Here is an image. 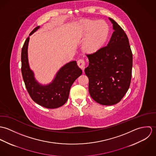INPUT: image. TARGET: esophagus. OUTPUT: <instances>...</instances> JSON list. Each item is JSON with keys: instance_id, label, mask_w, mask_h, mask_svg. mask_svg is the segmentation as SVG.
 Segmentation results:
<instances>
[{"instance_id": "esophagus-1", "label": "esophagus", "mask_w": 156, "mask_h": 156, "mask_svg": "<svg viewBox=\"0 0 156 156\" xmlns=\"http://www.w3.org/2000/svg\"><path fill=\"white\" fill-rule=\"evenodd\" d=\"M77 65L81 69H82L83 70L85 69V62L82 59H79L77 61Z\"/></svg>"}]
</instances>
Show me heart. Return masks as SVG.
Here are the masks:
<instances>
[{
    "label": "heart",
    "instance_id": "1",
    "mask_svg": "<svg viewBox=\"0 0 156 156\" xmlns=\"http://www.w3.org/2000/svg\"><path fill=\"white\" fill-rule=\"evenodd\" d=\"M80 37H86L83 47L88 52L100 49L106 41L109 34V27L103 20H85L79 27Z\"/></svg>",
    "mask_w": 156,
    "mask_h": 156
}]
</instances>
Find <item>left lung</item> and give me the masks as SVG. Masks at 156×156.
<instances>
[{
	"mask_svg": "<svg viewBox=\"0 0 156 156\" xmlns=\"http://www.w3.org/2000/svg\"><path fill=\"white\" fill-rule=\"evenodd\" d=\"M114 32L107 45L87 55L89 66L85 69L89 79V92L98 103L113 105L121 101L130 87L133 55L128 37L111 18Z\"/></svg>",
	"mask_w": 156,
	"mask_h": 156,
	"instance_id": "obj_1",
	"label": "left lung"
}]
</instances>
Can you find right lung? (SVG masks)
Wrapping results in <instances>:
<instances>
[{
	"instance_id": "obj_1",
	"label": "right lung",
	"mask_w": 156,
	"mask_h": 156,
	"mask_svg": "<svg viewBox=\"0 0 156 156\" xmlns=\"http://www.w3.org/2000/svg\"><path fill=\"white\" fill-rule=\"evenodd\" d=\"M40 26L30 34L36 32ZM29 37L26 40L22 50V73L26 88L31 98L39 105L48 109H55L64 105L68 100L69 90L74 82L82 74V69L75 61L61 67L51 83L43 85L35 78L34 73L30 68L27 48Z\"/></svg>"
}]
</instances>
